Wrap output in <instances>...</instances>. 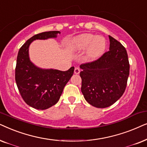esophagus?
I'll return each instance as SVG.
<instances>
[{
  "label": "esophagus",
  "instance_id": "esophagus-1",
  "mask_svg": "<svg viewBox=\"0 0 147 147\" xmlns=\"http://www.w3.org/2000/svg\"><path fill=\"white\" fill-rule=\"evenodd\" d=\"M80 72H81V70H80L79 68L76 67V68H75V74H77H77H79Z\"/></svg>",
  "mask_w": 147,
  "mask_h": 147
}]
</instances>
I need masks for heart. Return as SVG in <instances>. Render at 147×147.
<instances>
[{
    "instance_id": "b5f03b06",
    "label": "heart",
    "mask_w": 147,
    "mask_h": 147,
    "mask_svg": "<svg viewBox=\"0 0 147 147\" xmlns=\"http://www.w3.org/2000/svg\"><path fill=\"white\" fill-rule=\"evenodd\" d=\"M73 47L76 50H84L88 48V56L95 58L103 52L106 47V41L102 36L95 37L91 34H84L76 37L73 41Z\"/></svg>"
}]
</instances>
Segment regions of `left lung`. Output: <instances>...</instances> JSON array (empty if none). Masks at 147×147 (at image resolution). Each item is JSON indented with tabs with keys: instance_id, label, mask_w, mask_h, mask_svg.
Returning <instances> with one entry per match:
<instances>
[{
	"instance_id": "8db88e82",
	"label": "left lung",
	"mask_w": 147,
	"mask_h": 147,
	"mask_svg": "<svg viewBox=\"0 0 147 147\" xmlns=\"http://www.w3.org/2000/svg\"><path fill=\"white\" fill-rule=\"evenodd\" d=\"M109 39V50L80 66L82 93L89 104L98 108L110 106L122 96L130 72L126 48L111 36Z\"/></svg>"
}]
</instances>
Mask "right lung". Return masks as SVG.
Segmentation results:
<instances>
[{
    "instance_id": "add662e5",
    "label": "right lung",
    "mask_w": 147,
    "mask_h": 147,
    "mask_svg": "<svg viewBox=\"0 0 147 147\" xmlns=\"http://www.w3.org/2000/svg\"><path fill=\"white\" fill-rule=\"evenodd\" d=\"M58 31H46L29 39L19 49L15 67V81L21 96L29 106L46 109L53 106L59 100L63 89L73 75L74 66L66 71L44 70L30 62L28 50L36 40L56 38Z\"/></svg>"
}]
</instances>
